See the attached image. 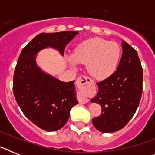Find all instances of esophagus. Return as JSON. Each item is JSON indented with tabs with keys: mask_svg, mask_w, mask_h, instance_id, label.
<instances>
[{
	"mask_svg": "<svg viewBox=\"0 0 155 155\" xmlns=\"http://www.w3.org/2000/svg\"><path fill=\"white\" fill-rule=\"evenodd\" d=\"M76 83L78 87L79 88H81V89H82V88H84V87H87V86L90 85V84L92 83V81H91L89 78H87V77L81 76L77 79ZM78 101L80 103L85 104L88 102V98L86 96H84V94H83V93H81V94H79Z\"/></svg>",
	"mask_w": 155,
	"mask_h": 155,
	"instance_id": "34e87169",
	"label": "esophagus"
}]
</instances>
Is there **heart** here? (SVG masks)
I'll return each instance as SVG.
<instances>
[{
  "label": "heart",
  "mask_w": 155,
  "mask_h": 155,
  "mask_svg": "<svg viewBox=\"0 0 155 155\" xmlns=\"http://www.w3.org/2000/svg\"><path fill=\"white\" fill-rule=\"evenodd\" d=\"M120 57V48L117 43L94 38L81 43L73 55L68 56V61L74 68L78 64L87 65L88 74L93 78L101 81L114 73Z\"/></svg>",
  "instance_id": "b5f03b06"
}]
</instances>
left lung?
I'll list each match as a JSON object with an SVG mask.
<instances>
[{"label":"left lung","instance_id":"left-lung-1","mask_svg":"<svg viewBox=\"0 0 155 155\" xmlns=\"http://www.w3.org/2000/svg\"><path fill=\"white\" fill-rule=\"evenodd\" d=\"M123 54L116 72L97 83L98 91L90 100L102 107V114L92 119L98 131L113 133L124 128L139 105L142 94L143 69L137 52L124 40Z\"/></svg>","mask_w":155,"mask_h":155}]
</instances>
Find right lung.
<instances>
[{"mask_svg": "<svg viewBox=\"0 0 155 155\" xmlns=\"http://www.w3.org/2000/svg\"><path fill=\"white\" fill-rule=\"evenodd\" d=\"M78 31L40 33L21 50L14 72L13 92L25 116L46 131H57L68 122L78 103L74 81L64 82L46 73L36 64L37 53L53 48L64 56V49Z\"/></svg>", "mask_w": 155, "mask_h": 155, "instance_id": "1", "label": "right lung"}]
</instances>
